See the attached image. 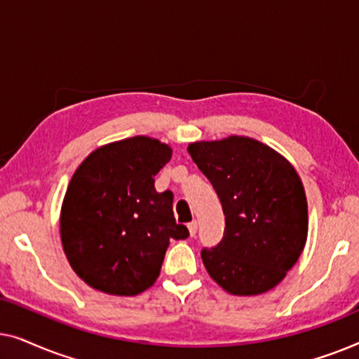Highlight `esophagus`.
<instances>
[{
  "mask_svg": "<svg viewBox=\"0 0 359 359\" xmlns=\"http://www.w3.org/2000/svg\"><path fill=\"white\" fill-rule=\"evenodd\" d=\"M188 230H189L191 237H194V235L198 233V222H196V220H193V222H189L188 224Z\"/></svg>",
  "mask_w": 359,
  "mask_h": 359,
  "instance_id": "esophagus-1",
  "label": "esophagus"
}]
</instances>
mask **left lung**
Returning a JSON list of instances; mask_svg holds the SVG:
<instances>
[{"mask_svg": "<svg viewBox=\"0 0 359 359\" xmlns=\"http://www.w3.org/2000/svg\"><path fill=\"white\" fill-rule=\"evenodd\" d=\"M217 193L224 238L201 257L209 276L233 296H258L286 278L306 247L307 199L297 171L281 154L250 137L188 145Z\"/></svg>", "mask_w": 359, "mask_h": 359, "instance_id": "obj_1", "label": "left lung"}]
</instances>
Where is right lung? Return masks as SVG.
Masks as SVG:
<instances>
[{"label":"right lung","instance_id":"right-lung-1","mask_svg":"<svg viewBox=\"0 0 359 359\" xmlns=\"http://www.w3.org/2000/svg\"><path fill=\"white\" fill-rule=\"evenodd\" d=\"M171 147L137 135L91 151L73 173L60 210L68 263L96 291L137 296L154 286L170 240L188 238L176 224L171 191L156 193L155 175Z\"/></svg>","mask_w":359,"mask_h":359}]
</instances>
